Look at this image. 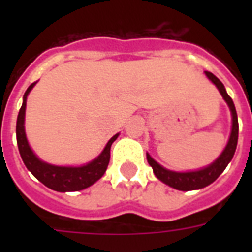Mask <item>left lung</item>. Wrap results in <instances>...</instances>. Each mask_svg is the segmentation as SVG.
I'll return each instance as SVG.
<instances>
[{
	"mask_svg": "<svg viewBox=\"0 0 252 252\" xmlns=\"http://www.w3.org/2000/svg\"><path fill=\"white\" fill-rule=\"evenodd\" d=\"M207 77L217 86L223 99L226 100L229 104V108L231 111V116H233V126H231V133L229 142H227L226 148L222 152V154L216 159L212 165L208 167L197 170V171H189V172H175L166 170L165 167H162L161 165H158L157 162L154 161L153 158L150 157L149 154L146 153V158L149 165L153 168V172L156 174L158 179L163 182L165 184L170 186V187L179 189V191H192V189H200L209 186L213 183L217 178H219L222 171L229 165V162L231 161V158L234 156L235 149H237V142H238V118H237V111H235V106L233 103V99L229 96V94L225 90V86L222 82L217 78V77L211 72H205Z\"/></svg>",
	"mask_w": 252,
	"mask_h": 252,
	"instance_id": "obj_1",
	"label": "left lung"
}]
</instances>
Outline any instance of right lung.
I'll list each match as a JSON object with an SVG mask.
<instances>
[{
  "instance_id": "add662e5",
  "label": "right lung",
  "mask_w": 252,
  "mask_h": 252,
  "mask_svg": "<svg viewBox=\"0 0 252 252\" xmlns=\"http://www.w3.org/2000/svg\"><path fill=\"white\" fill-rule=\"evenodd\" d=\"M35 84L36 82L30 85L29 89L26 90L23 95V103H22L17 119V144L26 167L32 172V175L37 180H40L41 183L53 191L73 192L90 187L91 184H94L96 180L100 179L103 174L106 172L108 162H110L111 145L118 138V134H115L114 137L107 142L106 148L98 158H95L94 161L81 167H63V166H53L41 162L29 146L25 133L26 99Z\"/></svg>"
}]
</instances>
